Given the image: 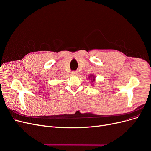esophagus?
Masks as SVG:
<instances>
[{
  "label": "esophagus",
  "mask_w": 151,
  "mask_h": 151,
  "mask_svg": "<svg viewBox=\"0 0 151 151\" xmlns=\"http://www.w3.org/2000/svg\"><path fill=\"white\" fill-rule=\"evenodd\" d=\"M72 74L73 76H77V71H72Z\"/></svg>",
  "instance_id": "esophagus-1"
}]
</instances>
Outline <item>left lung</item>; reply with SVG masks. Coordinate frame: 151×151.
I'll list each match as a JSON object with an SVG mask.
<instances>
[{"mask_svg":"<svg viewBox=\"0 0 151 151\" xmlns=\"http://www.w3.org/2000/svg\"><path fill=\"white\" fill-rule=\"evenodd\" d=\"M90 77L91 78V80H93V81H94V76H90Z\"/></svg>","mask_w":151,"mask_h":151,"instance_id":"1","label":"left lung"}]
</instances>
